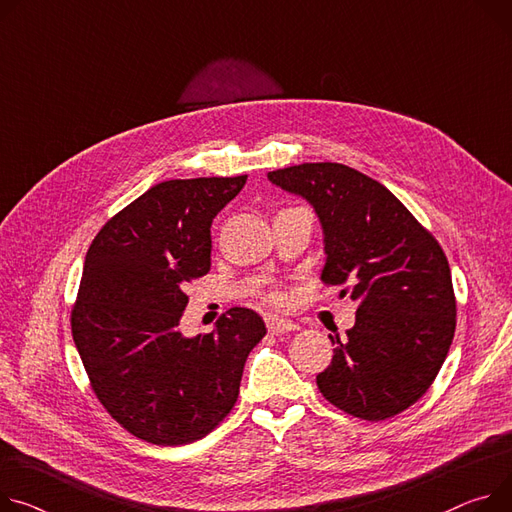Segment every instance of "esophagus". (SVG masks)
<instances>
[{"label": "esophagus", "mask_w": 512, "mask_h": 512, "mask_svg": "<svg viewBox=\"0 0 512 512\" xmlns=\"http://www.w3.org/2000/svg\"><path fill=\"white\" fill-rule=\"evenodd\" d=\"M266 328L272 336H285L297 330V324L281 320V318H266Z\"/></svg>", "instance_id": "1"}]
</instances>
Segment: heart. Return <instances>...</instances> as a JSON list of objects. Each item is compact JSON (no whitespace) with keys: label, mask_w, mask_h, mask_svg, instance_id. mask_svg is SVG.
Returning a JSON list of instances; mask_svg holds the SVG:
<instances>
[{"label":"heart","mask_w":512,"mask_h":512,"mask_svg":"<svg viewBox=\"0 0 512 512\" xmlns=\"http://www.w3.org/2000/svg\"><path fill=\"white\" fill-rule=\"evenodd\" d=\"M268 301H270L272 305H279V303H281V297H277V295H270V297H268Z\"/></svg>","instance_id":"b5f03b06"}]
</instances>
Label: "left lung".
<instances>
[{"label":"left lung","instance_id":"obj_1","mask_svg":"<svg viewBox=\"0 0 512 512\" xmlns=\"http://www.w3.org/2000/svg\"><path fill=\"white\" fill-rule=\"evenodd\" d=\"M316 209L326 244L324 285L357 301L346 338L318 375L338 410L379 422L416 404L439 375L455 334L451 268L439 242L383 184L344 164L268 172Z\"/></svg>","mask_w":512,"mask_h":512}]
</instances>
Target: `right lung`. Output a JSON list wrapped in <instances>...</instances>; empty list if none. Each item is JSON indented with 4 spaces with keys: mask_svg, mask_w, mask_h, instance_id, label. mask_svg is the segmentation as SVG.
<instances>
[{
    "mask_svg": "<svg viewBox=\"0 0 512 512\" xmlns=\"http://www.w3.org/2000/svg\"><path fill=\"white\" fill-rule=\"evenodd\" d=\"M248 176L166 180L110 217L86 254L71 334L104 410L164 447L207 437L238 402L266 326L231 307L209 334L178 330L186 285L211 270V223Z\"/></svg>",
    "mask_w": 512,
    "mask_h": 512,
    "instance_id": "add662e5",
    "label": "right lung"
}]
</instances>
